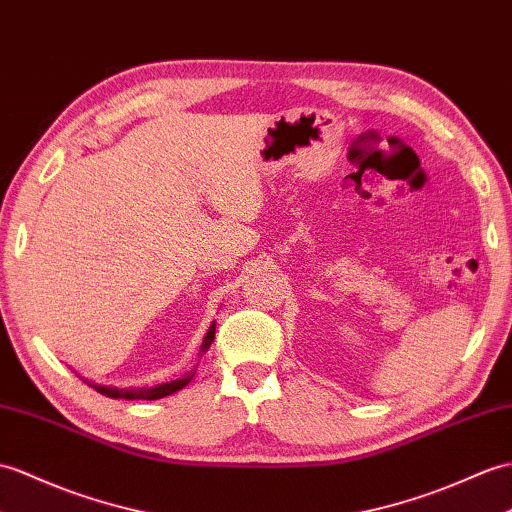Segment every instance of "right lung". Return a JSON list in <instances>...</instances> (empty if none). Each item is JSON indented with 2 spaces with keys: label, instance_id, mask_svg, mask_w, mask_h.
<instances>
[{
  "label": "right lung",
  "instance_id": "add662e5",
  "mask_svg": "<svg viewBox=\"0 0 512 512\" xmlns=\"http://www.w3.org/2000/svg\"><path fill=\"white\" fill-rule=\"evenodd\" d=\"M213 338H216V323H211L207 336L202 338V344H200V353L209 351ZM194 373H187L183 379H174V382H165V384H157V386H141V388H115V386H95L91 382H87L89 386H93L95 390L100 392V395L104 397H111V399H146V401H152V399H161V397H168L172 395V392L185 388L189 382L194 379Z\"/></svg>",
  "mask_w": 512,
  "mask_h": 512
}]
</instances>
